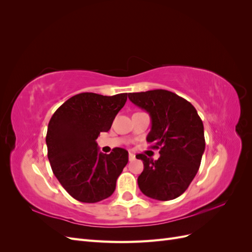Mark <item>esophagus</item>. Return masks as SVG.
<instances>
[{
  "label": "esophagus",
  "mask_w": 252,
  "mask_h": 252,
  "mask_svg": "<svg viewBox=\"0 0 252 252\" xmlns=\"http://www.w3.org/2000/svg\"><path fill=\"white\" fill-rule=\"evenodd\" d=\"M128 157H129V161H130V162L133 161V159H135V156L133 154H131V152H129Z\"/></svg>",
  "instance_id": "34e87169"
}]
</instances>
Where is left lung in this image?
<instances>
[{"instance_id": "left-lung-1", "label": "left lung", "mask_w": 252, "mask_h": 252, "mask_svg": "<svg viewBox=\"0 0 252 252\" xmlns=\"http://www.w3.org/2000/svg\"><path fill=\"white\" fill-rule=\"evenodd\" d=\"M128 97L149 113L147 142L159 149L157 161L143 154L135 156L144 164L139 187L151 199L173 200L185 192L200 168L205 150L203 122L191 103L168 90L132 93Z\"/></svg>"}]
</instances>
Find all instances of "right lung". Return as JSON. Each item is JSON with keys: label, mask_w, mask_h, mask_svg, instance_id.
Returning a JSON list of instances; mask_svg holds the SVG:
<instances>
[{"label": "right lung", "mask_w": 252, "mask_h": 252, "mask_svg": "<svg viewBox=\"0 0 252 252\" xmlns=\"http://www.w3.org/2000/svg\"><path fill=\"white\" fill-rule=\"evenodd\" d=\"M127 94H75L51 117L47 134V156L53 174L73 199L96 203L109 197L117 179L128 163V151L113 148L109 155L98 152L95 140L107 132Z\"/></svg>", "instance_id": "right-lung-1"}]
</instances>
